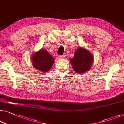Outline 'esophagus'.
I'll use <instances>...</instances> for the list:
<instances>
[{"instance_id":"obj_1","label":"esophagus","mask_w":124,"mask_h":124,"mask_svg":"<svg viewBox=\"0 0 124 124\" xmlns=\"http://www.w3.org/2000/svg\"><path fill=\"white\" fill-rule=\"evenodd\" d=\"M58 57H59V58L62 59V58H65V56H64V55H62V56H61V55H60V56H58Z\"/></svg>"}]
</instances>
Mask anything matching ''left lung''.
Returning a JSON list of instances; mask_svg holds the SVG:
<instances>
[{
    "label": "left lung",
    "mask_w": 124,
    "mask_h": 124,
    "mask_svg": "<svg viewBox=\"0 0 124 124\" xmlns=\"http://www.w3.org/2000/svg\"><path fill=\"white\" fill-rule=\"evenodd\" d=\"M93 60V56L89 51L80 47L76 51L73 58L70 59V62L74 71L81 74L91 68Z\"/></svg>",
    "instance_id": "1"
}]
</instances>
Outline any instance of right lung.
<instances>
[{
  "instance_id": "1",
  "label": "right lung",
  "mask_w": 124,
  "mask_h": 124,
  "mask_svg": "<svg viewBox=\"0 0 124 124\" xmlns=\"http://www.w3.org/2000/svg\"><path fill=\"white\" fill-rule=\"evenodd\" d=\"M32 61L33 67L43 72L48 71L54 62L53 57L44 49H40L33 54Z\"/></svg>"
}]
</instances>
